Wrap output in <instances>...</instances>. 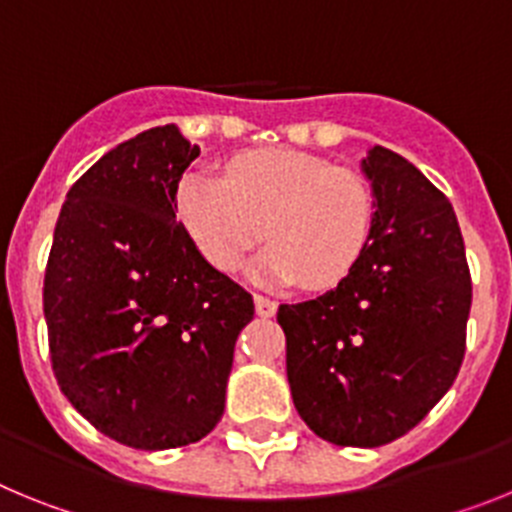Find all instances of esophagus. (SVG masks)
<instances>
[{"mask_svg": "<svg viewBox=\"0 0 512 512\" xmlns=\"http://www.w3.org/2000/svg\"><path fill=\"white\" fill-rule=\"evenodd\" d=\"M253 305H256V315H259V318H271V315L277 312V302L269 300V297L264 295L253 297Z\"/></svg>", "mask_w": 512, "mask_h": 512, "instance_id": "34e87169", "label": "esophagus"}]
</instances>
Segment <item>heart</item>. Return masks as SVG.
<instances>
[{"mask_svg": "<svg viewBox=\"0 0 512 512\" xmlns=\"http://www.w3.org/2000/svg\"><path fill=\"white\" fill-rule=\"evenodd\" d=\"M176 212L212 269H238L266 230L271 246L246 266L251 282L330 289L369 246L374 194L354 171L282 148L235 158L225 176L189 171Z\"/></svg>", "mask_w": 512, "mask_h": 512, "instance_id": "heart-1", "label": "heart"}]
</instances>
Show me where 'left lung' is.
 <instances>
[{
    "label": "left lung",
    "instance_id": "obj_1",
    "mask_svg": "<svg viewBox=\"0 0 512 512\" xmlns=\"http://www.w3.org/2000/svg\"><path fill=\"white\" fill-rule=\"evenodd\" d=\"M372 238L325 295L279 305L287 379L300 418L336 446L405 436L459 374L472 307L467 253L451 202L408 158L372 146Z\"/></svg>",
    "mask_w": 512,
    "mask_h": 512
}]
</instances>
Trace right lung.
<instances>
[{"instance_id": "1", "label": "right lung", "mask_w": 512, "mask_h": 512, "mask_svg": "<svg viewBox=\"0 0 512 512\" xmlns=\"http://www.w3.org/2000/svg\"><path fill=\"white\" fill-rule=\"evenodd\" d=\"M197 156L176 125L104 153L66 194L45 266L58 387L133 449H176L215 428L235 341L253 320V297L176 220L179 179Z\"/></svg>"}]
</instances>
